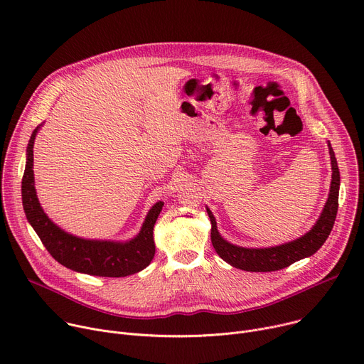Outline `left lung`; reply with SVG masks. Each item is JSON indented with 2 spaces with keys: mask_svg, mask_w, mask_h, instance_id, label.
Listing matches in <instances>:
<instances>
[{
  "mask_svg": "<svg viewBox=\"0 0 364 364\" xmlns=\"http://www.w3.org/2000/svg\"><path fill=\"white\" fill-rule=\"evenodd\" d=\"M329 156H331V170L333 180L329 186L328 200L321 212V216L315 222V225L308 230L301 238L293 240L290 242L269 247V248H245L240 245H234L228 242L219 234L216 219L209 208H206L208 215L210 218L212 229H210V240L218 255L226 261L230 266L245 270V272H276L284 267H289L290 264L299 261L302 258L311 257L315 254L326 241L328 235L331 234L337 210H338V191H340V171L337 165V158L333 151L331 144L328 142Z\"/></svg>",
  "mask_w": 364,
  "mask_h": 364,
  "instance_id": "obj_1",
  "label": "left lung"
}]
</instances>
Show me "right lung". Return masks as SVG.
<instances>
[{"instance_id": "obj_1", "label": "right lung", "mask_w": 364, "mask_h": 364, "mask_svg": "<svg viewBox=\"0 0 364 364\" xmlns=\"http://www.w3.org/2000/svg\"><path fill=\"white\" fill-rule=\"evenodd\" d=\"M41 126L33 130L27 145L21 199L28 223L35 229L49 254L67 269L90 276L126 277L148 267L155 255L154 225L162 210L164 202L159 200L149 209L139 234L129 241L85 240L65 232L43 212L35 188L33 146Z\"/></svg>"}]
</instances>
